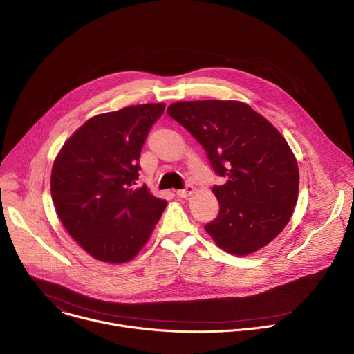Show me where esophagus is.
<instances>
[{"label":"esophagus","instance_id":"obj_1","mask_svg":"<svg viewBox=\"0 0 354 354\" xmlns=\"http://www.w3.org/2000/svg\"><path fill=\"white\" fill-rule=\"evenodd\" d=\"M193 192H194L193 185H186V186H185V189L176 190V196H178V197H183V198H186V197H189Z\"/></svg>","mask_w":354,"mask_h":354}]
</instances>
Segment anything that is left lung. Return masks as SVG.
I'll return each mask as SVG.
<instances>
[{"label":"left lung","mask_w":354,"mask_h":354,"mask_svg":"<svg viewBox=\"0 0 354 354\" xmlns=\"http://www.w3.org/2000/svg\"><path fill=\"white\" fill-rule=\"evenodd\" d=\"M167 113L205 148L217 176L218 216L205 225L228 254L243 257L268 245L290 221L298 197V167L283 136L235 100L172 104Z\"/></svg>","instance_id":"obj_1"}]
</instances>
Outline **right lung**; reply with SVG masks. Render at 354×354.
<instances>
[{"instance_id":"right-lung-1","label":"right lung","mask_w":354,"mask_h":354,"mask_svg":"<svg viewBox=\"0 0 354 354\" xmlns=\"http://www.w3.org/2000/svg\"><path fill=\"white\" fill-rule=\"evenodd\" d=\"M164 111V104H145L97 115L67 140L53 164L56 212L97 261L133 259L167 207L144 185L137 187L141 148Z\"/></svg>"}]
</instances>
